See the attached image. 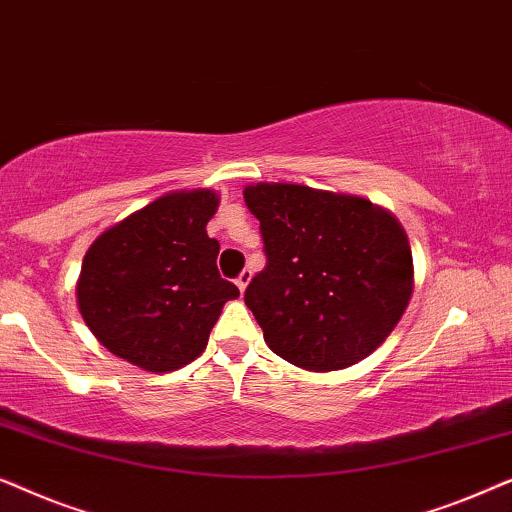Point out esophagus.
Returning a JSON list of instances; mask_svg holds the SVG:
<instances>
[{
    "instance_id": "34e87169",
    "label": "esophagus",
    "mask_w": 512,
    "mask_h": 512,
    "mask_svg": "<svg viewBox=\"0 0 512 512\" xmlns=\"http://www.w3.org/2000/svg\"><path fill=\"white\" fill-rule=\"evenodd\" d=\"M235 282H237V286H240V291L247 289V284L251 282V270H242L240 277H237Z\"/></svg>"
}]
</instances>
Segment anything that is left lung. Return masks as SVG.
I'll use <instances>...</instances> for the list:
<instances>
[{
  "mask_svg": "<svg viewBox=\"0 0 512 512\" xmlns=\"http://www.w3.org/2000/svg\"><path fill=\"white\" fill-rule=\"evenodd\" d=\"M244 202L261 223L265 254L244 303L272 352L314 373L375 352L410 303L401 223L363 198L298 184L247 186Z\"/></svg>",
  "mask_w": 512,
  "mask_h": 512,
  "instance_id": "obj_1",
  "label": "left lung"
}]
</instances>
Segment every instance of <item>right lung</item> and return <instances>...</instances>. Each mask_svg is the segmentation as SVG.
<instances>
[{
	"label": "right lung",
	"instance_id": "right-lung-1",
	"mask_svg": "<svg viewBox=\"0 0 512 512\" xmlns=\"http://www.w3.org/2000/svg\"><path fill=\"white\" fill-rule=\"evenodd\" d=\"M219 198L181 191L158 198L93 242L81 265L79 310L111 354L167 373L207 347L223 305L240 289L219 275L207 235Z\"/></svg>",
	"mask_w": 512,
	"mask_h": 512
}]
</instances>
